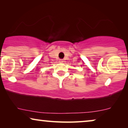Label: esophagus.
Returning a JSON list of instances; mask_svg holds the SVG:
<instances>
[{"label":"esophagus","mask_w":128,"mask_h":128,"mask_svg":"<svg viewBox=\"0 0 128 128\" xmlns=\"http://www.w3.org/2000/svg\"><path fill=\"white\" fill-rule=\"evenodd\" d=\"M60 62H64V60H63L62 59H60Z\"/></svg>","instance_id":"1"}]
</instances>
